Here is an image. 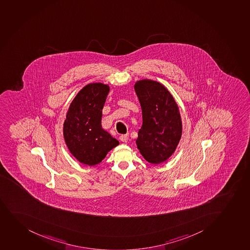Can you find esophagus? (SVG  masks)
Instances as JSON below:
<instances>
[{
	"mask_svg": "<svg viewBox=\"0 0 250 250\" xmlns=\"http://www.w3.org/2000/svg\"><path fill=\"white\" fill-rule=\"evenodd\" d=\"M128 134H124L122 135V136H120L119 137V139H120V141L123 142H126L127 141H128Z\"/></svg>",
	"mask_w": 250,
	"mask_h": 250,
	"instance_id": "1",
	"label": "esophagus"
}]
</instances>
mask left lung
Segmentation results:
<instances>
[{
    "instance_id": "1",
    "label": "left lung",
    "mask_w": 250,
    "mask_h": 250,
    "mask_svg": "<svg viewBox=\"0 0 250 250\" xmlns=\"http://www.w3.org/2000/svg\"><path fill=\"white\" fill-rule=\"evenodd\" d=\"M142 111L137 149L149 163L167 161L181 139L182 120L174 97L163 84L142 80L134 85Z\"/></svg>"
}]
</instances>
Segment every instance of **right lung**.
Returning <instances> with one entry per match:
<instances>
[{"mask_svg":"<svg viewBox=\"0 0 250 250\" xmlns=\"http://www.w3.org/2000/svg\"><path fill=\"white\" fill-rule=\"evenodd\" d=\"M109 92L108 84L91 83L83 87L69 106L63 124L65 142L82 164L100 163L119 142L101 126L102 110Z\"/></svg>","mask_w":250,"mask_h":250,"instance_id":"right-lung-1","label":"right lung"}]
</instances>
